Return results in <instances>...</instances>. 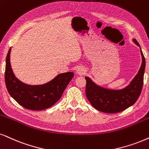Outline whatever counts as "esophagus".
<instances>
[{
    "instance_id": "esophagus-1",
    "label": "esophagus",
    "mask_w": 149,
    "mask_h": 149,
    "mask_svg": "<svg viewBox=\"0 0 149 149\" xmlns=\"http://www.w3.org/2000/svg\"><path fill=\"white\" fill-rule=\"evenodd\" d=\"M76 73H78V75H81V76H82V75H84V73H86V69H84V67H80L79 68H78V69H77Z\"/></svg>"
}]
</instances>
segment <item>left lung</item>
Listing matches in <instances>:
<instances>
[{"label": "left lung", "mask_w": 149, "mask_h": 149, "mask_svg": "<svg viewBox=\"0 0 149 149\" xmlns=\"http://www.w3.org/2000/svg\"><path fill=\"white\" fill-rule=\"evenodd\" d=\"M133 42L140 47L142 65L129 85L121 89H110L97 85L88 77H85L86 84L85 93L88 101L94 108L107 113H116L134 104L142 92L145 70V58L140 45L135 39Z\"/></svg>", "instance_id": "1"}]
</instances>
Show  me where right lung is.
Returning <instances> with one entry per match:
<instances>
[{"label": "right lung", "mask_w": 149, "mask_h": 149, "mask_svg": "<svg viewBox=\"0 0 149 149\" xmlns=\"http://www.w3.org/2000/svg\"><path fill=\"white\" fill-rule=\"evenodd\" d=\"M9 49L6 57L5 80L9 95L20 105L33 111L48 109L61 98L69 82L74 76L73 72L60 73L53 80L39 85L24 83L15 76L10 63Z\"/></svg>", "instance_id": "add662e5"}]
</instances>
